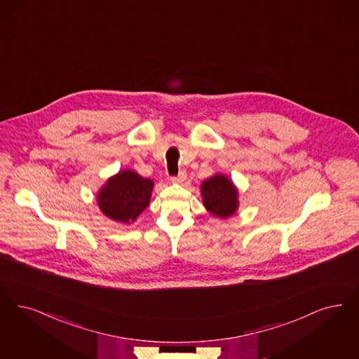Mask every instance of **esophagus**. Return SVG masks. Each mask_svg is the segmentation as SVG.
<instances>
[{"label": "esophagus", "mask_w": 359, "mask_h": 359, "mask_svg": "<svg viewBox=\"0 0 359 359\" xmlns=\"http://www.w3.org/2000/svg\"><path fill=\"white\" fill-rule=\"evenodd\" d=\"M187 179V172L184 170H182L177 176H173L171 177V180H172V183H183L184 180Z\"/></svg>", "instance_id": "34e87169"}]
</instances>
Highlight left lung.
<instances>
[{"mask_svg":"<svg viewBox=\"0 0 359 359\" xmlns=\"http://www.w3.org/2000/svg\"><path fill=\"white\" fill-rule=\"evenodd\" d=\"M203 203L212 215L228 217L237 210V191L228 177L215 175L201 184Z\"/></svg>","mask_w":359,"mask_h":359,"instance_id":"8db88e82","label":"left lung"}]
</instances>
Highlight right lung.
<instances>
[{
	"label": "right lung",
	"mask_w": 359,
	"mask_h": 359,
	"mask_svg": "<svg viewBox=\"0 0 359 359\" xmlns=\"http://www.w3.org/2000/svg\"><path fill=\"white\" fill-rule=\"evenodd\" d=\"M152 187V180L130 170L122 171L111 177L99 192V208L115 222H135L149 207Z\"/></svg>",
	"instance_id": "obj_1"
}]
</instances>
